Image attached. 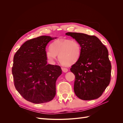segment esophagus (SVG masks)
Instances as JSON below:
<instances>
[{"instance_id": "esophagus-1", "label": "esophagus", "mask_w": 123, "mask_h": 123, "mask_svg": "<svg viewBox=\"0 0 123 123\" xmlns=\"http://www.w3.org/2000/svg\"><path fill=\"white\" fill-rule=\"evenodd\" d=\"M62 71L64 72H65V73H66V72H67L68 71V69L66 68H62Z\"/></svg>"}]
</instances>
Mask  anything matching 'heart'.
<instances>
[{
    "label": "heart",
    "mask_w": 123,
    "mask_h": 123,
    "mask_svg": "<svg viewBox=\"0 0 123 123\" xmlns=\"http://www.w3.org/2000/svg\"><path fill=\"white\" fill-rule=\"evenodd\" d=\"M81 50L80 44L77 40L60 38L51 43V48L46 51V56L48 60L52 62L59 55V61L62 65L70 66L79 60Z\"/></svg>",
    "instance_id": "b5f03b06"
}]
</instances>
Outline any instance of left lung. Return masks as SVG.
Here are the masks:
<instances>
[{
  "mask_svg": "<svg viewBox=\"0 0 123 123\" xmlns=\"http://www.w3.org/2000/svg\"><path fill=\"white\" fill-rule=\"evenodd\" d=\"M66 35L77 40L81 49L79 60L70 69L75 76V94L83 100L98 98L110 81L111 65L107 48L95 36L75 32Z\"/></svg>",
  "mask_w": 123,
  "mask_h": 123,
  "instance_id": "obj_1",
  "label": "left lung"
}]
</instances>
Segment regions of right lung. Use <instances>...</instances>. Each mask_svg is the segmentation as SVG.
<instances>
[{"label":"right lung","mask_w":123,"mask_h":123,"mask_svg":"<svg viewBox=\"0 0 123 123\" xmlns=\"http://www.w3.org/2000/svg\"><path fill=\"white\" fill-rule=\"evenodd\" d=\"M56 38L41 36L29 40L14 55L12 72L15 87L29 102L47 103L56 94V81L62 70L59 66L48 65L46 56L47 44Z\"/></svg>","instance_id":"obj_1"}]
</instances>
